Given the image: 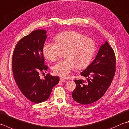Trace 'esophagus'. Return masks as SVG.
I'll return each instance as SVG.
<instances>
[{"label":"esophagus","mask_w":129,"mask_h":129,"mask_svg":"<svg viewBox=\"0 0 129 129\" xmlns=\"http://www.w3.org/2000/svg\"><path fill=\"white\" fill-rule=\"evenodd\" d=\"M60 82H62V83H65V82H67V80L64 79L63 78H60Z\"/></svg>","instance_id":"esophagus-1"}]
</instances>
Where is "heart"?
<instances>
[{
  "instance_id": "heart-1",
  "label": "heart",
  "mask_w": 129,
  "mask_h": 129,
  "mask_svg": "<svg viewBox=\"0 0 129 129\" xmlns=\"http://www.w3.org/2000/svg\"><path fill=\"white\" fill-rule=\"evenodd\" d=\"M56 43L46 42L42 48L44 56L50 61L57 59L60 49H67L66 59L60 60L52 67L55 74L67 78L77 67L79 69L86 67L91 61L96 50L94 41L89 37L76 31H67L55 37Z\"/></svg>"
}]
</instances>
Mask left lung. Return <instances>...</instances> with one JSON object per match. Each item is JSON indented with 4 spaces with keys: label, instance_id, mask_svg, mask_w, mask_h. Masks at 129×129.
Listing matches in <instances>:
<instances>
[{
    "label": "left lung",
    "instance_id": "obj_1",
    "mask_svg": "<svg viewBox=\"0 0 129 129\" xmlns=\"http://www.w3.org/2000/svg\"><path fill=\"white\" fill-rule=\"evenodd\" d=\"M113 50L106 41L101 45L95 59L80 73L86 81L75 80L76 88L72 93L75 101L89 105L100 99L111 83L116 70Z\"/></svg>",
    "mask_w": 129,
    "mask_h": 129
}]
</instances>
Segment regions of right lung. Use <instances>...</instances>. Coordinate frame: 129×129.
Returning a JSON list of instances; mask_svg holds the SVG:
<instances>
[{
  "label": "right lung",
  "mask_w": 129,
  "mask_h": 129,
  "mask_svg": "<svg viewBox=\"0 0 129 129\" xmlns=\"http://www.w3.org/2000/svg\"><path fill=\"white\" fill-rule=\"evenodd\" d=\"M47 31L36 29L18 42L12 57V70L17 85L22 94L31 102L38 103L49 98L52 89L59 82L57 76L49 74L43 79L40 72L47 70L44 65L42 48Z\"/></svg>",
  "instance_id": "right-lung-1"
}]
</instances>
